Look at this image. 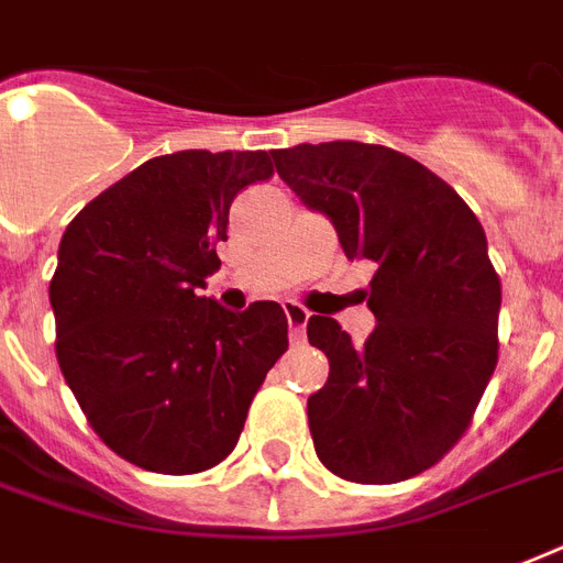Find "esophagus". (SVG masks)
<instances>
[{"label":"esophagus","mask_w":563,"mask_h":563,"mask_svg":"<svg viewBox=\"0 0 563 563\" xmlns=\"http://www.w3.org/2000/svg\"><path fill=\"white\" fill-rule=\"evenodd\" d=\"M283 312H286V321H289L291 342L300 344L303 342V327H307L309 321V312L300 307L298 300H286V303H283Z\"/></svg>","instance_id":"esophagus-1"}]
</instances>
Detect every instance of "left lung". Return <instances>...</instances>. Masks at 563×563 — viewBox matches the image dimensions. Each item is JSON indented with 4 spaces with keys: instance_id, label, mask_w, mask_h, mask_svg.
<instances>
[{
    "instance_id": "8db88e82",
    "label": "left lung",
    "mask_w": 563,
    "mask_h": 563,
    "mask_svg": "<svg viewBox=\"0 0 563 563\" xmlns=\"http://www.w3.org/2000/svg\"><path fill=\"white\" fill-rule=\"evenodd\" d=\"M274 169L333 221L347 260H371L376 327L356 347L335 318L312 316L309 344L330 376L307 402L327 471L391 485L441 462L497 368L499 277L479 219L446 180L385 145H295Z\"/></svg>"
}]
</instances>
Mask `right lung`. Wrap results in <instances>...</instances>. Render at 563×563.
<instances>
[{
  "label": "right lung",
  "instance_id": "obj_1",
  "mask_svg": "<svg viewBox=\"0 0 563 563\" xmlns=\"http://www.w3.org/2000/svg\"><path fill=\"white\" fill-rule=\"evenodd\" d=\"M265 152L152 157L92 198L57 247L48 300L66 385L96 435L143 471H210L236 446L265 374L289 347L280 303L201 298L239 192Z\"/></svg>",
  "mask_w": 563,
  "mask_h": 563
}]
</instances>
